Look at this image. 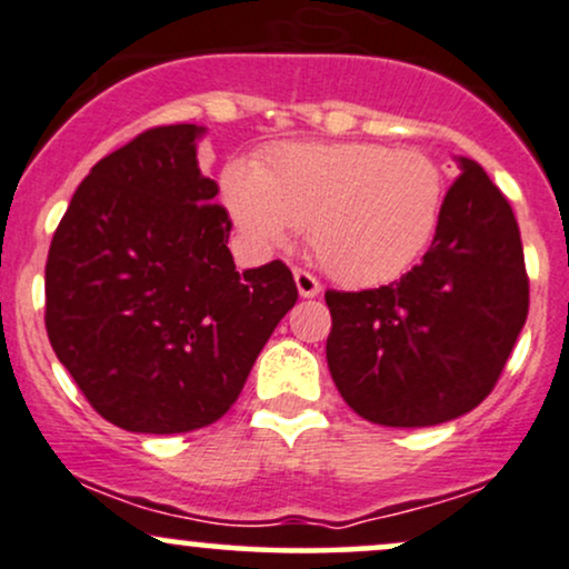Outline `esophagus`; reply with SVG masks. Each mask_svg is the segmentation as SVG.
I'll return each mask as SVG.
<instances>
[{"label": "esophagus", "instance_id": "obj_1", "mask_svg": "<svg viewBox=\"0 0 569 569\" xmlns=\"http://www.w3.org/2000/svg\"><path fill=\"white\" fill-rule=\"evenodd\" d=\"M296 284H298L300 298H317L319 292H322V284H319V279L313 277V273L303 271V269L296 271Z\"/></svg>", "mask_w": 569, "mask_h": 569}]
</instances>
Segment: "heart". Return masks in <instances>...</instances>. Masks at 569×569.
Returning a JSON list of instances; mask_svg holds the SVG:
<instances>
[{"label": "heart", "instance_id": "heart-1", "mask_svg": "<svg viewBox=\"0 0 569 569\" xmlns=\"http://www.w3.org/2000/svg\"><path fill=\"white\" fill-rule=\"evenodd\" d=\"M447 180L431 153L370 140L290 143L260 167L233 162L223 199L258 250L306 226L311 252L353 287L391 282L431 244Z\"/></svg>", "mask_w": 569, "mask_h": 569}]
</instances>
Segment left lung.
Segmentation results:
<instances>
[{
	"label": "left lung",
	"instance_id": "8db88e82",
	"mask_svg": "<svg viewBox=\"0 0 569 569\" xmlns=\"http://www.w3.org/2000/svg\"><path fill=\"white\" fill-rule=\"evenodd\" d=\"M418 266L376 290H327V365L357 416L420 429L466 416L496 389L530 309L509 199L460 157Z\"/></svg>",
	"mask_w": 569,
	"mask_h": 569
}]
</instances>
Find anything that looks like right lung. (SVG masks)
<instances>
[{"label":"right lung","instance_id":"1","mask_svg":"<svg viewBox=\"0 0 569 569\" xmlns=\"http://www.w3.org/2000/svg\"><path fill=\"white\" fill-rule=\"evenodd\" d=\"M204 127L164 124L79 183L44 266V327L100 418L124 431L216 423L296 306L282 260L239 273L231 218L197 164Z\"/></svg>","mask_w":569,"mask_h":569}]
</instances>
